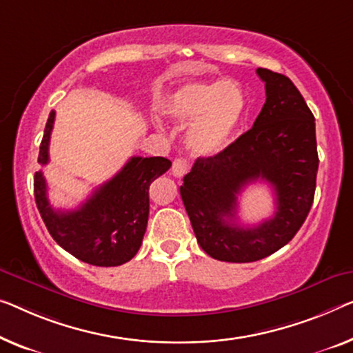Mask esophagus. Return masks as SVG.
<instances>
[{"mask_svg": "<svg viewBox=\"0 0 353 353\" xmlns=\"http://www.w3.org/2000/svg\"><path fill=\"white\" fill-rule=\"evenodd\" d=\"M188 168H190V165H188V161L185 159H176L174 163H172V176L183 177L187 174Z\"/></svg>", "mask_w": 353, "mask_h": 353, "instance_id": "obj_1", "label": "esophagus"}]
</instances>
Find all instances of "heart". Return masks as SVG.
<instances>
[{
  "mask_svg": "<svg viewBox=\"0 0 353 353\" xmlns=\"http://www.w3.org/2000/svg\"><path fill=\"white\" fill-rule=\"evenodd\" d=\"M245 109L244 92L236 81L190 82L176 88L165 104V112L179 126H187V143L193 154L217 155L227 149Z\"/></svg>",
  "mask_w": 353,
  "mask_h": 353,
  "instance_id": "1",
  "label": "heart"
}]
</instances>
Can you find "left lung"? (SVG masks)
<instances>
[{
	"mask_svg": "<svg viewBox=\"0 0 353 353\" xmlns=\"http://www.w3.org/2000/svg\"><path fill=\"white\" fill-rule=\"evenodd\" d=\"M266 103L254 126L227 149L198 159L183 177L181 196L198 244L209 256L250 263L290 243L311 210L319 170L315 120L287 76L259 68ZM265 180L276 194V212L254 228L237 223V194Z\"/></svg>",
	"mask_w": 353,
	"mask_h": 353,
	"instance_id": "obj_1",
	"label": "left lung"
}]
</instances>
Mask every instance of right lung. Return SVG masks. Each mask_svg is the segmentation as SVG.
Here are the masks:
<instances>
[{
  "mask_svg": "<svg viewBox=\"0 0 353 353\" xmlns=\"http://www.w3.org/2000/svg\"><path fill=\"white\" fill-rule=\"evenodd\" d=\"M55 112L47 119L38 163H49ZM171 168L163 157H131L110 181L103 183L74 210H57L47 198L42 171L34 174V199L57 244L93 266H120L138 254L149 220V187Z\"/></svg>",
  "mask_w": 353,
  "mask_h": 353,
  "instance_id": "right-lung-1",
  "label": "right lung"
}]
</instances>
